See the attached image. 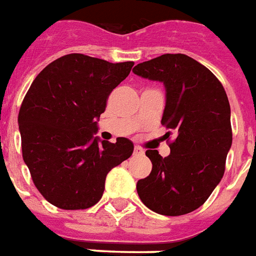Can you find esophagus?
I'll list each match as a JSON object with an SVG mask.
<instances>
[{"mask_svg": "<svg viewBox=\"0 0 256 256\" xmlns=\"http://www.w3.org/2000/svg\"><path fill=\"white\" fill-rule=\"evenodd\" d=\"M144 154V149H141L140 146H136L134 148V156H142Z\"/></svg>", "mask_w": 256, "mask_h": 256, "instance_id": "34e87169", "label": "esophagus"}]
</instances>
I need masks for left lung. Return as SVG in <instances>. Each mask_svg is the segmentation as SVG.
Listing matches in <instances>:
<instances>
[{
    "instance_id": "obj_1",
    "label": "left lung",
    "mask_w": 256,
    "mask_h": 256,
    "mask_svg": "<svg viewBox=\"0 0 256 256\" xmlns=\"http://www.w3.org/2000/svg\"><path fill=\"white\" fill-rule=\"evenodd\" d=\"M132 72L162 82L166 104L161 124L170 154L146 150L153 168L136 182V192L149 210L180 216L198 210L223 178L232 144L231 108L223 84L194 58L165 54L136 64Z\"/></svg>"
}]
</instances>
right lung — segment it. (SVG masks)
Wrapping results in <instances>:
<instances>
[{"label": "right lung", "mask_w": 256, "mask_h": 256, "mask_svg": "<svg viewBox=\"0 0 256 256\" xmlns=\"http://www.w3.org/2000/svg\"><path fill=\"white\" fill-rule=\"evenodd\" d=\"M134 63H110L83 54L56 58L29 87L18 112L22 158L37 190L62 210L95 206L107 173L132 154L134 145L94 138L111 91Z\"/></svg>", "instance_id": "add662e5"}]
</instances>
